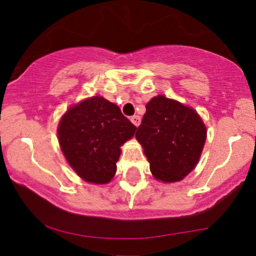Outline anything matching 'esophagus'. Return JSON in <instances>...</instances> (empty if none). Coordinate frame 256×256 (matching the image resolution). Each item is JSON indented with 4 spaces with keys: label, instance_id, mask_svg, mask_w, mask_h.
Returning <instances> with one entry per match:
<instances>
[{
    "label": "esophagus",
    "instance_id": "obj_1",
    "mask_svg": "<svg viewBox=\"0 0 256 256\" xmlns=\"http://www.w3.org/2000/svg\"><path fill=\"white\" fill-rule=\"evenodd\" d=\"M130 119L136 126H138L139 124H140V117H139V116H132Z\"/></svg>",
    "mask_w": 256,
    "mask_h": 256
}]
</instances>
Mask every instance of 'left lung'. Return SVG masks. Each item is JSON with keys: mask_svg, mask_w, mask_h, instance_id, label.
Wrapping results in <instances>:
<instances>
[{"mask_svg": "<svg viewBox=\"0 0 256 256\" xmlns=\"http://www.w3.org/2000/svg\"><path fill=\"white\" fill-rule=\"evenodd\" d=\"M136 138L144 148L154 178L174 182L188 174L199 162L206 128L193 108L156 96L146 105Z\"/></svg>", "mask_w": 256, "mask_h": 256, "instance_id": "left-lung-1", "label": "left lung"}]
</instances>
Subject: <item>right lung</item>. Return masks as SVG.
<instances>
[{"mask_svg":"<svg viewBox=\"0 0 256 256\" xmlns=\"http://www.w3.org/2000/svg\"><path fill=\"white\" fill-rule=\"evenodd\" d=\"M137 128L117 105L92 97L74 105L60 122L58 140L68 162L80 178L106 184L114 178L120 146Z\"/></svg>","mask_w":256,"mask_h":256,"instance_id":"add662e5","label":"right lung"}]
</instances>
